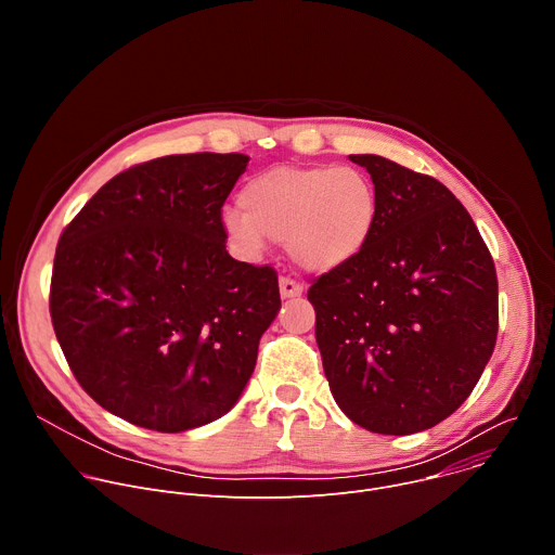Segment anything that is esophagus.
I'll list each match as a JSON object with an SVG mask.
<instances>
[{
	"label": "esophagus",
	"instance_id": "obj_1",
	"mask_svg": "<svg viewBox=\"0 0 555 555\" xmlns=\"http://www.w3.org/2000/svg\"><path fill=\"white\" fill-rule=\"evenodd\" d=\"M279 287H281L283 298H296L302 294V283H298L296 279H289V276H283L279 281Z\"/></svg>",
	"mask_w": 555,
	"mask_h": 555
}]
</instances>
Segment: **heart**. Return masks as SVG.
<instances>
[{
	"label": "heart",
	"mask_w": 555,
	"mask_h": 555,
	"mask_svg": "<svg viewBox=\"0 0 555 555\" xmlns=\"http://www.w3.org/2000/svg\"><path fill=\"white\" fill-rule=\"evenodd\" d=\"M240 204L244 210L223 212L236 250L257 257L272 236L309 272H334L356 261L379 212L371 176L351 165L261 171L242 186Z\"/></svg>",
	"instance_id": "b5f03b06"
}]
</instances>
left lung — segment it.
<instances>
[{"label":"left lung","instance_id":"obj_1","mask_svg":"<svg viewBox=\"0 0 555 555\" xmlns=\"http://www.w3.org/2000/svg\"><path fill=\"white\" fill-rule=\"evenodd\" d=\"M377 189L364 253L311 281L315 343L340 411L379 435L450 417L477 386L499 334L492 255L435 178L382 155H349Z\"/></svg>","mask_w":555,"mask_h":555}]
</instances>
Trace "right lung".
<instances>
[{
  "instance_id": "obj_1",
  "label": "right lung",
  "mask_w": 555,
  "mask_h": 555,
  "mask_svg": "<svg viewBox=\"0 0 555 555\" xmlns=\"http://www.w3.org/2000/svg\"><path fill=\"white\" fill-rule=\"evenodd\" d=\"M244 153H182L112 178L59 236L50 315L90 398L182 433L225 415L281 307L270 266L225 250L221 206Z\"/></svg>"
}]
</instances>
